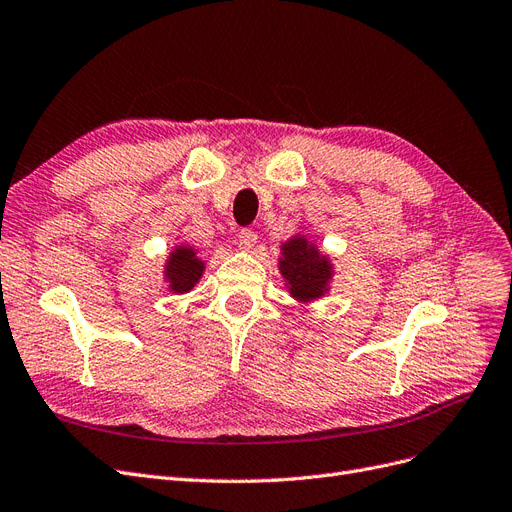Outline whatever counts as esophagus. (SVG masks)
I'll use <instances>...</instances> for the list:
<instances>
[{"label":"esophagus","instance_id":"34e87169","mask_svg":"<svg viewBox=\"0 0 512 512\" xmlns=\"http://www.w3.org/2000/svg\"><path fill=\"white\" fill-rule=\"evenodd\" d=\"M238 244H240V249L251 251L253 246L257 244V234H255L253 230H242V232L238 234Z\"/></svg>","mask_w":512,"mask_h":512}]
</instances>
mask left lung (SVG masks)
Wrapping results in <instances>:
<instances>
[{
	"mask_svg": "<svg viewBox=\"0 0 512 512\" xmlns=\"http://www.w3.org/2000/svg\"><path fill=\"white\" fill-rule=\"evenodd\" d=\"M278 268L287 282L289 293L297 301H314L329 291L333 266L327 255L304 236H293L280 246Z\"/></svg>",
	"mask_w": 512,
	"mask_h": 512,
	"instance_id": "obj_1",
	"label": "left lung"
}]
</instances>
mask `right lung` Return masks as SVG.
<instances>
[{
    "instance_id": "right-lung-1",
    "label": "right lung",
    "mask_w": 512,
    "mask_h": 512,
    "mask_svg": "<svg viewBox=\"0 0 512 512\" xmlns=\"http://www.w3.org/2000/svg\"><path fill=\"white\" fill-rule=\"evenodd\" d=\"M204 261L198 259L192 246L179 244L168 255L164 266V278L168 282V289L173 293H187L192 291L196 282L202 278Z\"/></svg>"
}]
</instances>
